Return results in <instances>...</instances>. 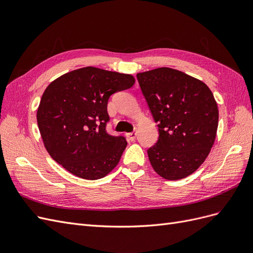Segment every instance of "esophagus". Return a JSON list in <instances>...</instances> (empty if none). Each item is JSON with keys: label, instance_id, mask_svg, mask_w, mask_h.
I'll use <instances>...</instances> for the list:
<instances>
[{"label": "esophagus", "instance_id": "1", "mask_svg": "<svg viewBox=\"0 0 253 253\" xmlns=\"http://www.w3.org/2000/svg\"><path fill=\"white\" fill-rule=\"evenodd\" d=\"M126 138L128 141H134L136 138V132H131V133H127L126 135Z\"/></svg>", "mask_w": 253, "mask_h": 253}]
</instances>
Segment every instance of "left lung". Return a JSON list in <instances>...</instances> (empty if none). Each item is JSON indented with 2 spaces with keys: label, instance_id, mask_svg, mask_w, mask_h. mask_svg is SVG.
Returning <instances> with one entry per match:
<instances>
[{
  "label": "left lung",
  "instance_id": "obj_1",
  "mask_svg": "<svg viewBox=\"0 0 253 253\" xmlns=\"http://www.w3.org/2000/svg\"><path fill=\"white\" fill-rule=\"evenodd\" d=\"M137 80L159 132L148 150L153 169L168 180L185 178L201 167L215 140L218 109L212 91L169 67L139 73Z\"/></svg>",
  "mask_w": 253,
  "mask_h": 253
}]
</instances>
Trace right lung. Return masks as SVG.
<instances>
[{"label":"right lung","instance_id":"right-lung-1","mask_svg":"<svg viewBox=\"0 0 253 253\" xmlns=\"http://www.w3.org/2000/svg\"><path fill=\"white\" fill-rule=\"evenodd\" d=\"M132 75L83 67L53 80L42 95L37 121L45 149L70 173L104 177L126 148L124 136L106 132L111 95L132 87Z\"/></svg>","mask_w":253,"mask_h":253}]
</instances>
